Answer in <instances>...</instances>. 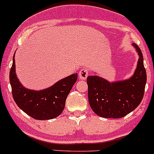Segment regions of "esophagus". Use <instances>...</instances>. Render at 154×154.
Segmentation results:
<instances>
[{"label":"esophagus","mask_w":154,"mask_h":154,"mask_svg":"<svg viewBox=\"0 0 154 154\" xmlns=\"http://www.w3.org/2000/svg\"><path fill=\"white\" fill-rule=\"evenodd\" d=\"M88 74H89V72L88 69H85V68H82L79 72V79H82V80H85V79H86V78L88 77Z\"/></svg>","instance_id":"esophagus-1"}]
</instances>
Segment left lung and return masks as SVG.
Here are the masks:
<instances>
[{"instance_id":"obj_1","label":"left lung","mask_w":154,"mask_h":154,"mask_svg":"<svg viewBox=\"0 0 154 154\" xmlns=\"http://www.w3.org/2000/svg\"><path fill=\"white\" fill-rule=\"evenodd\" d=\"M133 45L139 58L134 75L131 79L110 83L97 75L87 78L89 104L99 116L122 118L135 110L143 99L147 73L142 51L137 44Z\"/></svg>"}]
</instances>
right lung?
<instances>
[{"label":"right lung","mask_w":154,"mask_h":154,"mask_svg":"<svg viewBox=\"0 0 154 154\" xmlns=\"http://www.w3.org/2000/svg\"><path fill=\"white\" fill-rule=\"evenodd\" d=\"M77 79L78 74H72L60 80L51 88L35 91L23 88L19 82L15 74L14 56L9 72V82L14 101L23 112L38 120L52 119L62 112L66 97Z\"/></svg>","instance_id":"obj_1"}]
</instances>
